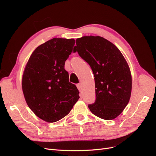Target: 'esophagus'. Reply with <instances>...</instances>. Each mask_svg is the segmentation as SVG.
<instances>
[{
  "instance_id": "34e87169",
  "label": "esophagus",
  "mask_w": 156,
  "mask_h": 156,
  "mask_svg": "<svg viewBox=\"0 0 156 156\" xmlns=\"http://www.w3.org/2000/svg\"><path fill=\"white\" fill-rule=\"evenodd\" d=\"M77 88L79 89V90L81 92L82 90V84L81 83H79L77 84Z\"/></svg>"
}]
</instances>
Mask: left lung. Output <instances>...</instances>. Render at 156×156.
<instances>
[{"label": "left lung", "mask_w": 156, "mask_h": 156, "mask_svg": "<svg viewBox=\"0 0 156 156\" xmlns=\"http://www.w3.org/2000/svg\"><path fill=\"white\" fill-rule=\"evenodd\" d=\"M74 52L91 67L94 75L96 101L88 105L94 115L111 120L120 115L131 97V72L123 55L111 41L101 36L76 40Z\"/></svg>", "instance_id": "8db88e82"}]
</instances>
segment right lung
Segmentation results:
<instances>
[{"label": "right lung", "mask_w": 156, "mask_h": 156, "mask_svg": "<svg viewBox=\"0 0 156 156\" xmlns=\"http://www.w3.org/2000/svg\"><path fill=\"white\" fill-rule=\"evenodd\" d=\"M74 45V39L55 37L46 41L33 52L23 72L22 89L28 106L49 123L66 116L79 98L64 69Z\"/></svg>", "instance_id": "obj_1"}]
</instances>
